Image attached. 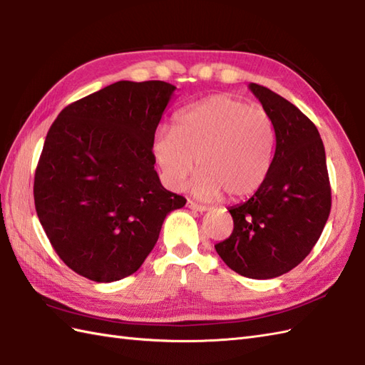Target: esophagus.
<instances>
[{
    "mask_svg": "<svg viewBox=\"0 0 365 365\" xmlns=\"http://www.w3.org/2000/svg\"><path fill=\"white\" fill-rule=\"evenodd\" d=\"M187 207H189V209H192V210H195V212H205V210H206V207H205V206L193 203L192 200H189V201H187Z\"/></svg>",
    "mask_w": 365,
    "mask_h": 365,
    "instance_id": "34e87169",
    "label": "esophagus"
}]
</instances>
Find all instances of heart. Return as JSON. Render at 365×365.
<instances>
[{
    "label": "heart",
    "mask_w": 365,
    "mask_h": 365,
    "mask_svg": "<svg viewBox=\"0 0 365 365\" xmlns=\"http://www.w3.org/2000/svg\"><path fill=\"white\" fill-rule=\"evenodd\" d=\"M277 134L270 115L232 95H215L180 112L175 128H160L151 151L168 189L181 190L195 170L193 195L244 200L270 173Z\"/></svg>",
    "instance_id": "heart-1"
}]
</instances>
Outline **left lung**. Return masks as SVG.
Listing matches in <instances>:
<instances>
[{
    "label": "left lung",
    "instance_id": "left-lung-1",
    "mask_svg": "<svg viewBox=\"0 0 365 365\" xmlns=\"http://www.w3.org/2000/svg\"><path fill=\"white\" fill-rule=\"evenodd\" d=\"M248 88L270 115L277 148L270 173L248 201L230 207L231 236L215 245L231 270L253 279L281 277L311 253L331 210L325 147L312 121L270 88Z\"/></svg>",
    "mask_w": 365,
    "mask_h": 365
}]
</instances>
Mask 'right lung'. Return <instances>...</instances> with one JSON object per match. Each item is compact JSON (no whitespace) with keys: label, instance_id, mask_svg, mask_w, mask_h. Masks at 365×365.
Here are the masks:
<instances>
[{"label":"right lung","instance_id":"1","mask_svg":"<svg viewBox=\"0 0 365 365\" xmlns=\"http://www.w3.org/2000/svg\"><path fill=\"white\" fill-rule=\"evenodd\" d=\"M176 87L118 81L62 109L46 134L34 203L59 257L96 282L123 279L185 205L155 170L151 145Z\"/></svg>","mask_w":365,"mask_h":365}]
</instances>
